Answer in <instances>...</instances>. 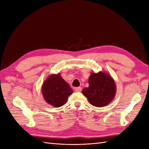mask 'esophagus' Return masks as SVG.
<instances>
[{
	"label": "esophagus",
	"mask_w": 149,
	"mask_h": 149,
	"mask_svg": "<svg viewBox=\"0 0 149 149\" xmlns=\"http://www.w3.org/2000/svg\"><path fill=\"white\" fill-rule=\"evenodd\" d=\"M74 90L75 91H76V92H80V91H81L82 90V88L81 87H77L74 88Z\"/></svg>",
	"instance_id": "1"
}]
</instances>
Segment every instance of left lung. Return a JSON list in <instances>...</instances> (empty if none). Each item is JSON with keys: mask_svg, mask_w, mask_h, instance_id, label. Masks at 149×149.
I'll return each mask as SVG.
<instances>
[{"mask_svg": "<svg viewBox=\"0 0 149 149\" xmlns=\"http://www.w3.org/2000/svg\"><path fill=\"white\" fill-rule=\"evenodd\" d=\"M89 86L83 90V93L94 106L103 107L115 97L116 86L112 77L104 72L92 73L89 78Z\"/></svg>", "mask_w": 149, "mask_h": 149, "instance_id": "1", "label": "left lung"}]
</instances>
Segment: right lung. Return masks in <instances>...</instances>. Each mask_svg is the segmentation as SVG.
Instances as JSON below:
<instances>
[{
	"label": "right lung",
	"mask_w": 149,
	"mask_h": 149,
	"mask_svg": "<svg viewBox=\"0 0 149 149\" xmlns=\"http://www.w3.org/2000/svg\"><path fill=\"white\" fill-rule=\"evenodd\" d=\"M43 98L50 105L61 107L67 102L73 90L69 84L63 79L59 74L51 75L44 82L42 86Z\"/></svg>",
	"instance_id": "1"
}]
</instances>
